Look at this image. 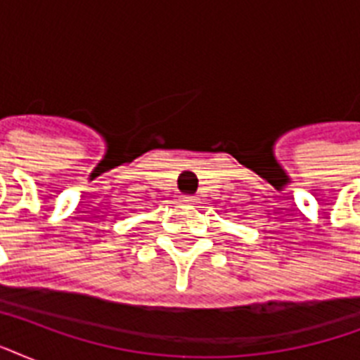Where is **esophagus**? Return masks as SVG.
<instances>
[{"instance_id":"34e87169","label":"esophagus","mask_w":360,"mask_h":360,"mask_svg":"<svg viewBox=\"0 0 360 360\" xmlns=\"http://www.w3.org/2000/svg\"><path fill=\"white\" fill-rule=\"evenodd\" d=\"M183 202L188 203V205H196V198H194V196H185V198H183Z\"/></svg>"}]
</instances>
